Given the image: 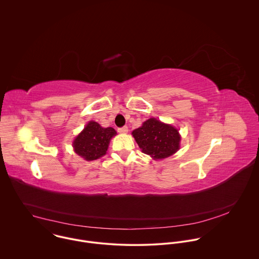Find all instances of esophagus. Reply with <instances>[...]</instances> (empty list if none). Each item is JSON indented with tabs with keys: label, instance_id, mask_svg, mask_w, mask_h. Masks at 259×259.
<instances>
[{
	"label": "esophagus",
	"instance_id": "34e87169",
	"mask_svg": "<svg viewBox=\"0 0 259 259\" xmlns=\"http://www.w3.org/2000/svg\"><path fill=\"white\" fill-rule=\"evenodd\" d=\"M127 126H122V127H118L117 128V132L120 133V134H126L127 133Z\"/></svg>",
	"mask_w": 259,
	"mask_h": 259
}]
</instances>
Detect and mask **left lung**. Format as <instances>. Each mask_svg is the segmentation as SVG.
I'll use <instances>...</instances> for the list:
<instances>
[{"instance_id": "obj_1", "label": "left lung", "mask_w": 259, "mask_h": 259, "mask_svg": "<svg viewBox=\"0 0 259 259\" xmlns=\"http://www.w3.org/2000/svg\"><path fill=\"white\" fill-rule=\"evenodd\" d=\"M132 134L142 151L153 159L166 158L180 149L179 131L154 117L146 120Z\"/></svg>"}]
</instances>
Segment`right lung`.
I'll return each mask as SVG.
<instances>
[{"instance_id": "1", "label": "right lung", "mask_w": 259, "mask_h": 259, "mask_svg": "<svg viewBox=\"0 0 259 259\" xmlns=\"http://www.w3.org/2000/svg\"><path fill=\"white\" fill-rule=\"evenodd\" d=\"M116 135L112 127H102L91 120L73 143L75 153L88 161L98 159L107 153L111 138Z\"/></svg>"}]
</instances>
